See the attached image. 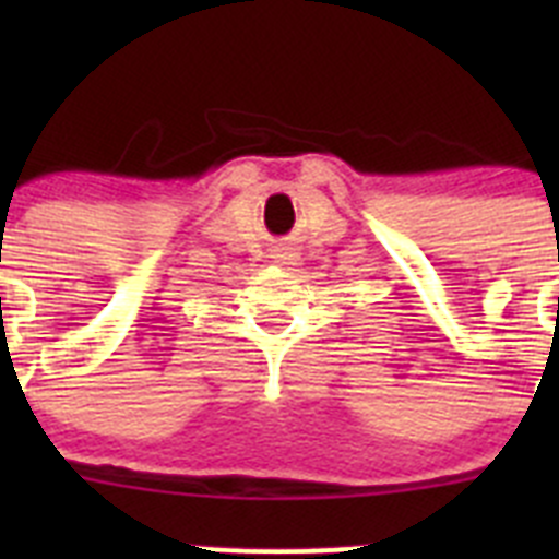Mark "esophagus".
Here are the masks:
<instances>
[{
    "label": "esophagus",
    "mask_w": 559,
    "mask_h": 559,
    "mask_svg": "<svg viewBox=\"0 0 559 559\" xmlns=\"http://www.w3.org/2000/svg\"><path fill=\"white\" fill-rule=\"evenodd\" d=\"M294 249H288V246H283V249H276V254H274V260L280 265H294Z\"/></svg>",
    "instance_id": "1"
}]
</instances>
